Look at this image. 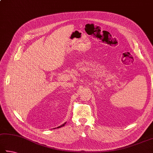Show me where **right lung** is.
Listing matches in <instances>:
<instances>
[{"mask_svg": "<svg viewBox=\"0 0 153 153\" xmlns=\"http://www.w3.org/2000/svg\"><path fill=\"white\" fill-rule=\"evenodd\" d=\"M65 124V123H64V124H62V126H59V127H57V128H60V127H62V126H64V125Z\"/></svg>", "mask_w": 153, "mask_h": 153, "instance_id": "1", "label": "right lung"}]
</instances>
